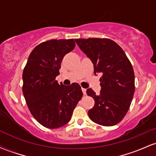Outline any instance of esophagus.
I'll use <instances>...</instances> for the list:
<instances>
[{
  "label": "esophagus",
  "instance_id": "34e87169",
  "mask_svg": "<svg viewBox=\"0 0 156 156\" xmlns=\"http://www.w3.org/2000/svg\"><path fill=\"white\" fill-rule=\"evenodd\" d=\"M81 89H82V92H83V94H84V95H85V94H87V89L82 88Z\"/></svg>",
  "mask_w": 156,
  "mask_h": 156
}]
</instances>
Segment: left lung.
<instances>
[{
    "mask_svg": "<svg viewBox=\"0 0 156 156\" xmlns=\"http://www.w3.org/2000/svg\"><path fill=\"white\" fill-rule=\"evenodd\" d=\"M80 49L92 61L94 73H101L99 94L87 90L94 105L88 112L94 122L103 126L117 125L130 108L135 92L133 67L123 50L109 39H75Z\"/></svg>",
    "mask_w": 156,
    "mask_h": 156,
    "instance_id": "left-lung-1",
    "label": "left lung"
}]
</instances>
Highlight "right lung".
<instances>
[{"mask_svg": "<svg viewBox=\"0 0 156 156\" xmlns=\"http://www.w3.org/2000/svg\"><path fill=\"white\" fill-rule=\"evenodd\" d=\"M73 39H51L32 51L23 73V92L36 120L48 128H58L70 120L83 96L79 84H58L64 56L75 48Z\"/></svg>", "mask_w": 156, "mask_h": 156, "instance_id": "right-lung-1", "label": "right lung"}]
</instances>
